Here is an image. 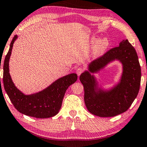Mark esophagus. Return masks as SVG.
<instances>
[{
  "label": "esophagus",
  "instance_id": "34e87169",
  "mask_svg": "<svg viewBox=\"0 0 147 147\" xmlns=\"http://www.w3.org/2000/svg\"><path fill=\"white\" fill-rule=\"evenodd\" d=\"M83 71H84L83 68H82V67H79V68H77V70H76V73L77 74V75L78 76H80L81 74L83 72Z\"/></svg>",
  "mask_w": 147,
  "mask_h": 147
}]
</instances>
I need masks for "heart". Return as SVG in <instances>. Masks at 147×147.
<instances>
[{
	"mask_svg": "<svg viewBox=\"0 0 147 147\" xmlns=\"http://www.w3.org/2000/svg\"><path fill=\"white\" fill-rule=\"evenodd\" d=\"M95 40V37L91 38V43H94L91 52V57L93 59L102 57L109 46V41L106 37L98 38L96 41Z\"/></svg>",
	"mask_w": 147,
	"mask_h": 147,
	"instance_id": "heart-1",
	"label": "heart"
}]
</instances>
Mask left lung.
I'll return each mask as SVG.
<instances>
[{"instance_id": "8db88e82", "label": "left lung", "mask_w": 147, "mask_h": 147, "mask_svg": "<svg viewBox=\"0 0 147 147\" xmlns=\"http://www.w3.org/2000/svg\"><path fill=\"white\" fill-rule=\"evenodd\" d=\"M115 60L122 63L123 72L117 84L108 89L97 81L98 73ZM79 79L84 88L88 111L102 117H114L129 109L137 97L141 81V68L136 50L127 39L88 65Z\"/></svg>"}]
</instances>
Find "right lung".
<instances>
[{
	"instance_id": "obj_1",
	"label": "right lung",
	"mask_w": 147,
	"mask_h": 147,
	"mask_svg": "<svg viewBox=\"0 0 147 147\" xmlns=\"http://www.w3.org/2000/svg\"><path fill=\"white\" fill-rule=\"evenodd\" d=\"M18 37L16 35L13 38L4 61L3 84L5 90L13 105L21 113L41 119L53 117L58 113L61 107L65 91L77 81V74L71 73L63 76L41 91L25 95L16 87L9 74L10 56L13 45Z\"/></svg>"
}]
</instances>
